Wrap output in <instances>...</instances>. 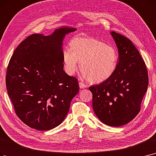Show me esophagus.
<instances>
[{
  "label": "esophagus",
  "instance_id": "obj_1",
  "mask_svg": "<svg viewBox=\"0 0 156 156\" xmlns=\"http://www.w3.org/2000/svg\"><path fill=\"white\" fill-rule=\"evenodd\" d=\"M79 86H80V89H84V88L87 87V85L85 83H83V82H79Z\"/></svg>",
  "mask_w": 156,
  "mask_h": 156
}]
</instances>
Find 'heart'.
<instances>
[{"instance_id": "b5f03b06", "label": "heart", "mask_w": 156, "mask_h": 156, "mask_svg": "<svg viewBox=\"0 0 156 156\" xmlns=\"http://www.w3.org/2000/svg\"><path fill=\"white\" fill-rule=\"evenodd\" d=\"M71 49L62 52L66 71L73 74L78 69V62L84 77L93 83L105 82L115 72L119 55L113 46L94 37H78L70 42Z\"/></svg>"}]
</instances>
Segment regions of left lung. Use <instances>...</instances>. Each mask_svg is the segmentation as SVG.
<instances>
[{
    "label": "left lung",
    "instance_id": "1",
    "mask_svg": "<svg viewBox=\"0 0 156 156\" xmlns=\"http://www.w3.org/2000/svg\"><path fill=\"white\" fill-rule=\"evenodd\" d=\"M119 51L117 69L105 82L91 86L92 107L105 124L119 127L129 122L140 111L148 85L145 63L136 47L125 36L111 32Z\"/></svg>",
    "mask_w": 156,
    "mask_h": 156
}]
</instances>
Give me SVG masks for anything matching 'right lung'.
<instances>
[{
    "mask_svg": "<svg viewBox=\"0 0 156 156\" xmlns=\"http://www.w3.org/2000/svg\"><path fill=\"white\" fill-rule=\"evenodd\" d=\"M75 28L62 27L49 36L34 34L14 51L7 69L8 94L18 118L40 131L61 124L79 91L78 79L64 71L62 41Z\"/></svg>",
    "mask_w": 156,
    "mask_h": 156,
    "instance_id": "obj_1",
    "label": "right lung"
}]
</instances>
